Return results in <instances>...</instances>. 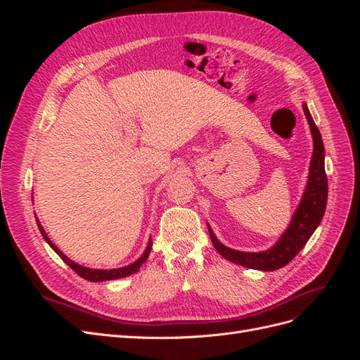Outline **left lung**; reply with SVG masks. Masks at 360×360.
I'll return each mask as SVG.
<instances>
[{
  "instance_id": "obj_1",
  "label": "left lung",
  "mask_w": 360,
  "mask_h": 360,
  "mask_svg": "<svg viewBox=\"0 0 360 360\" xmlns=\"http://www.w3.org/2000/svg\"><path fill=\"white\" fill-rule=\"evenodd\" d=\"M303 112L308 118L311 134L314 138V153L309 167L308 186L303 193L299 209L292 216L288 230L279 238V242L271 249L264 250V252H240V250H234L224 246L214 237L209 226L210 238L217 252L236 264L264 271L276 270L287 266L300 252V249L307 245L309 237L317 230V226L323 219L326 204H328V176H326L324 169V146L320 130L315 126L308 106L304 103Z\"/></svg>"
}]
</instances>
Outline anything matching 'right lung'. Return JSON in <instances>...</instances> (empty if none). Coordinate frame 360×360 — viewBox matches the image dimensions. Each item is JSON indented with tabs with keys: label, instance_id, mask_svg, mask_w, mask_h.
I'll return each instance as SVG.
<instances>
[{
	"label": "right lung",
	"instance_id": "obj_1",
	"mask_svg": "<svg viewBox=\"0 0 360 360\" xmlns=\"http://www.w3.org/2000/svg\"><path fill=\"white\" fill-rule=\"evenodd\" d=\"M37 225H39V230H40L43 238H45V240L49 243V246H51L53 250H56V252L61 257V259L64 261V263H66L70 269H73V270L76 271V274H78L81 278H84V279H86V281H91V282L111 281V279L124 278V276H129V275L135 274V271H138V269L141 267V264L146 263V259L148 258V254H150V250H151V238H150V242H148V245H147V249H146L144 255L141 257L138 261H135L134 264L122 267V269H114V270H96V269H89V267H82V266H79V264H76L75 261H72L70 258H68L66 255H64V254L61 252V250L49 240V237L46 236L45 230H43V226L40 225V222H37Z\"/></svg>",
	"mask_w": 360,
	"mask_h": 360
}]
</instances>
